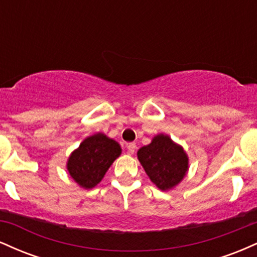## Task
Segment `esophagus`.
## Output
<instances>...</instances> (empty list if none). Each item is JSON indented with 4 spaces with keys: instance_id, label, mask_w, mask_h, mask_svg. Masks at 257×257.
<instances>
[{
    "instance_id": "34e87169",
    "label": "esophagus",
    "mask_w": 257,
    "mask_h": 257,
    "mask_svg": "<svg viewBox=\"0 0 257 257\" xmlns=\"http://www.w3.org/2000/svg\"><path fill=\"white\" fill-rule=\"evenodd\" d=\"M126 149H128V153H129V155H133V153L135 152V150H137V145H135L134 143L126 144Z\"/></svg>"
}]
</instances>
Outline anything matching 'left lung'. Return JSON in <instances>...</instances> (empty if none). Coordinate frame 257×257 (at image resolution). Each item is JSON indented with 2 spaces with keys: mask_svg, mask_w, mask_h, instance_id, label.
<instances>
[{
  "mask_svg": "<svg viewBox=\"0 0 257 257\" xmlns=\"http://www.w3.org/2000/svg\"><path fill=\"white\" fill-rule=\"evenodd\" d=\"M138 159L161 191L176 187L187 174L190 163L184 147L163 133L155 135L149 145L139 150Z\"/></svg>",
  "mask_w": 257,
  "mask_h": 257,
  "instance_id": "obj_1",
  "label": "left lung"
}]
</instances>
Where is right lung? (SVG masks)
Masks as SVG:
<instances>
[{
  "instance_id": "right-lung-1",
  "label": "right lung",
  "mask_w": 257,
  "mask_h": 257,
  "mask_svg": "<svg viewBox=\"0 0 257 257\" xmlns=\"http://www.w3.org/2000/svg\"><path fill=\"white\" fill-rule=\"evenodd\" d=\"M122 153L120 145L104 133L85 138L73 150L66 162V169L73 181L90 190L104 179L106 172Z\"/></svg>"
}]
</instances>
